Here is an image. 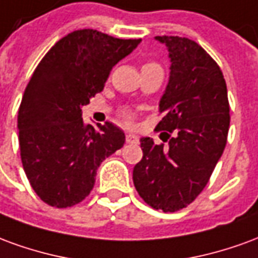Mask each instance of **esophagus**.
<instances>
[{"label": "esophagus", "mask_w": 258, "mask_h": 258, "mask_svg": "<svg viewBox=\"0 0 258 258\" xmlns=\"http://www.w3.org/2000/svg\"><path fill=\"white\" fill-rule=\"evenodd\" d=\"M125 141H127V144H138V137L134 134H127L125 135Z\"/></svg>", "instance_id": "obj_1"}]
</instances>
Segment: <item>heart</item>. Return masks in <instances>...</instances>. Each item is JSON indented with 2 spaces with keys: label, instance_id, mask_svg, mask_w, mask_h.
<instances>
[{
  "label": "heart",
  "instance_id": "b5f03b06",
  "mask_svg": "<svg viewBox=\"0 0 258 258\" xmlns=\"http://www.w3.org/2000/svg\"><path fill=\"white\" fill-rule=\"evenodd\" d=\"M125 117H127L130 120V118H131V114H130V113H127V114H125Z\"/></svg>",
  "mask_w": 258,
  "mask_h": 258
}]
</instances>
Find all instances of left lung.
<instances>
[{
    "instance_id": "8db88e82",
    "label": "left lung",
    "mask_w": 258,
    "mask_h": 258,
    "mask_svg": "<svg viewBox=\"0 0 258 258\" xmlns=\"http://www.w3.org/2000/svg\"><path fill=\"white\" fill-rule=\"evenodd\" d=\"M155 38L167 47L171 62L156 130L174 137L167 148L149 137L141 138L144 156L135 164L133 179L148 205L173 213L205 189L227 145L231 117L227 84L216 60L189 38Z\"/></svg>"
}]
</instances>
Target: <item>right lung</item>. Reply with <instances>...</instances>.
<instances>
[{"mask_svg":"<svg viewBox=\"0 0 258 258\" xmlns=\"http://www.w3.org/2000/svg\"><path fill=\"white\" fill-rule=\"evenodd\" d=\"M121 40L84 29L64 36L31 76L18 114L22 164L40 199L58 209L84 200L101 163L124 145L114 124H85L81 107L105 87L110 70L134 51Z\"/></svg>","mask_w":258,"mask_h":258,"instance_id":"obj_1","label":"right lung"}]
</instances>
